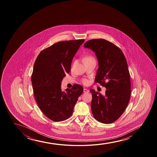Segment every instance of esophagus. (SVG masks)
Wrapping results in <instances>:
<instances>
[{
	"instance_id": "obj_1",
	"label": "esophagus",
	"mask_w": 157,
	"mask_h": 157,
	"mask_svg": "<svg viewBox=\"0 0 157 157\" xmlns=\"http://www.w3.org/2000/svg\"><path fill=\"white\" fill-rule=\"evenodd\" d=\"M84 93H88L89 92V90L87 89H86V88H84Z\"/></svg>"
}]
</instances>
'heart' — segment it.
Here are the masks:
<instances>
[{
    "instance_id": "1",
    "label": "heart",
    "mask_w": 157,
    "mask_h": 157,
    "mask_svg": "<svg viewBox=\"0 0 157 157\" xmlns=\"http://www.w3.org/2000/svg\"><path fill=\"white\" fill-rule=\"evenodd\" d=\"M94 59V58L93 56L90 55H85L83 57V62H84V63L86 62L87 61L91 60V59ZM82 82L84 85H87L89 83V81L87 79H83L82 80Z\"/></svg>"
}]
</instances>
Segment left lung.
<instances>
[{
    "label": "left lung",
    "instance_id": "8db88e82",
    "mask_svg": "<svg viewBox=\"0 0 157 157\" xmlns=\"http://www.w3.org/2000/svg\"><path fill=\"white\" fill-rule=\"evenodd\" d=\"M84 47L95 53L99 68L95 83L106 88L105 94L90 89L91 109L97 121L105 124L116 121L122 115L131 95V82L127 59L114 43L102 39L86 42Z\"/></svg>",
    "mask_w": 157,
    "mask_h": 157
}]
</instances>
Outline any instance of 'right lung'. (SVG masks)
Segmentation results:
<instances>
[{
    "instance_id": "1",
    "label": "right lung",
    "mask_w": 157,
    "mask_h": 157,
    "mask_svg": "<svg viewBox=\"0 0 157 157\" xmlns=\"http://www.w3.org/2000/svg\"><path fill=\"white\" fill-rule=\"evenodd\" d=\"M85 40L58 42L42 50L34 63L32 75L33 92L37 104L50 120L60 122L69 118L84 88L73 85L66 91L61 82L71 71L72 60Z\"/></svg>"
}]
</instances>
